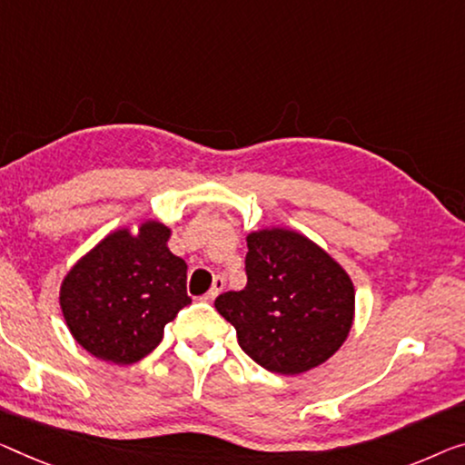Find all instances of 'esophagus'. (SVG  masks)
Listing matches in <instances>:
<instances>
[{
	"label": "esophagus",
	"mask_w": 465,
	"mask_h": 465,
	"mask_svg": "<svg viewBox=\"0 0 465 465\" xmlns=\"http://www.w3.org/2000/svg\"><path fill=\"white\" fill-rule=\"evenodd\" d=\"M223 288H225V282H223V277H214V282H213V288L209 290V292H206L203 299L206 301V302H213L214 299H217V296L223 292Z\"/></svg>",
	"instance_id": "1"
}]
</instances>
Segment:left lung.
<instances>
[{"label":"left lung","mask_w":465,"mask_h":465,"mask_svg":"<svg viewBox=\"0 0 465 465\" xmlns=\"http://www.w3.org/2000/svg\"><path fill=\"white\" fill-rule=\"evenodd\" d=\"M246 288L217 296L240 349L282 376L322 365L349 336L355 290L344 269L309 238L286 230L248 235Z\"/></svg>","instance_id":"obj_1"}]
</instances>
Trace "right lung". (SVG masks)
<instances>
[{
    "mask_svg": "<svg viewBox=\"0 0 465 465\" xmlns=\"http://www.w3.org/2000/svg\"><path fill=\"white\" fill-rule=\"evenodd\" d=\"M169 227L148 221L119 230L83 256L62 282L60 307L71 334L94 357L129 365L150 355L164 325L190 304L188 265L166 246Z\"/></svg>",
    "mask_w": 465,
    "mask_h": 465,
    "instance_id": "add662e5",
    "label": "right lung"
}]
</instances>
